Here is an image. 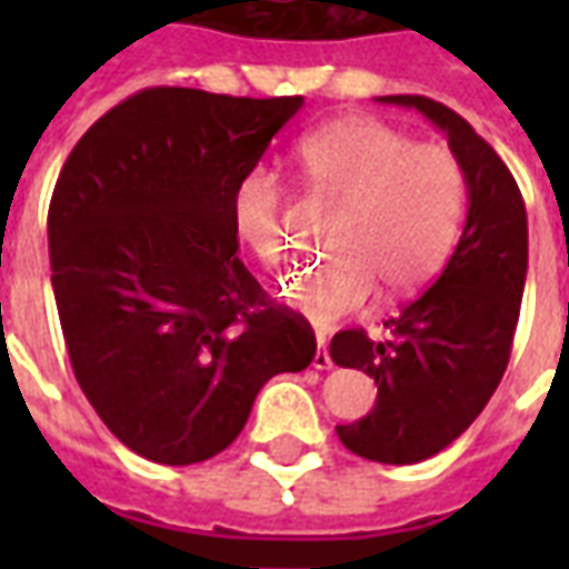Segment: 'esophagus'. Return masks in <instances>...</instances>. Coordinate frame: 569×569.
Segmentation results:
<instances>
[{
    "label": "esophagus",
    "mask_w": 569,
    "mask_h": 569,
    "mask_svg": "<svg viewBox=\"0 0 569 569\" xmlns=\"http://www.w3.org/2000/svg\"><path fill=\"white\" fill-rule=\"evenodd\" d=\"M317 345H320V350H317V353H313V369H332V357H329V353H326V338H322V335H317Z\"/></svg>",
    "instance_id": "esophagus-1"
}]
</instances>
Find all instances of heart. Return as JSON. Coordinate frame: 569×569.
I'll return each instance as SVG.
<instances>
[{
  "label": "heart",
  "mask_w": 569,
  "mask_h": 569,
  "mask_svg": "<svg viewBox=\"0 0 569 569\" xmlns=\"http://www.w3.org/2000/svg\"><path fill=\"white\" fill-rule=\"evenodd\" d=\"M310 188L341 203L329 228L332 259L286 280L280 296L317 326L359 313L375 296L418 292L448 259L466 207L460 158L441 142H415L381 118L326 124L298 146ZM237 237L264 268L289 261L286 194L280 179L252 170L231 200Z\"/></svg>",
  "instance_id": "heart-1"
}]
</instances>
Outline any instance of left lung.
<instances>
[{
	"instance_id": "1",
	"label": "left lung",
	"mask_w": 569,
	"mask_h": 569,
	"mask_svg": "<svg viewBox=\"0 0 569 569\" xmlns=\"http://www.w3.org/2000/svg\"><path fill=\"white\" fill-rule=\"evenodd\" d=\"M381 100L418 109L445 130L469 188L460 243L439 280L383 322L390 338L347 329L329 345L335 366L378 383L375 408L338 427V439L366 460L408 466L466 432L509 366L527 277V210L509 167L466 118L420 93Z\"/></svg>"
}]
</instances>
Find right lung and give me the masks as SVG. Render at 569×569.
<instances>
[{
	"instance_id": "right-lung-1",
	"label": "right lung",
	"mask_w": 569,
	"mask_h": 569,
	"mask_svg": "<svg viewBox=\"0 0 569 569\" xmlns=\"http://www.w3.org/2000/svg\"><path fill=\"white\" fill-rule=\"evenodd\" d=\"M301 97L146 88L60 170L48 249L69 362L112 436L151 463L210 460L280 371L308 369L310 322L237 259L231 200Z\"/></svg>"
}]
</instances>
